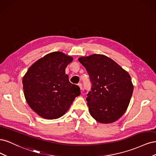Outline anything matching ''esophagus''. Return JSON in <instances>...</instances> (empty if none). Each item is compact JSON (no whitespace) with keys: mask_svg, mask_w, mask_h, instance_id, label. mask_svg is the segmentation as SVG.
<instances>
[{"mask_svg":"<svg viewBox=\"0 0 156 156\" xmlns=\"http://www.w3.org/2000/svg\"><path fill=\"white\" fill-rule=\"evenodd\" d=\"M78 86L79 87L80 89L82 90V88H83V86H82V84H81V83H79V84H78Z\"/></svg>","mask_w":156,"mask_h":156,"instance_id":"esophagus-1","label":"esophagus"}]
</instances>
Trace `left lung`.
I'll return each instance as SVG.
<instances>
[{"label": "left lung", "mask_w": 156, "mask_h": 156, "mask_svg": "<svg viewBox=\"0 0 156 156\" xmlns=\"http://www.w3.org/2000/svg\"><path fill=\"white\" fill-rule=\"evenodd\" d=\"M92 83L87 98L90 115L100 123H112L129 104L133 85L129 74L108 56L94 54L79 58Z\"/></svg>", "instance_id": "left-lung-1"}]
</instances>
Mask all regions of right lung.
Here are the masks:
<instances>
[{"instance_id": "right-lung-1", "label": "right lung", "mask_w": 156, "mask_h": 156, "mask_svg": "<svg viewBox=\"0 0 156 156\" xmlns=\"http://www.w3.org/2000/svg\"><path fill=\"white\" fill-rule=\"evenodd\" d=\"M73 60L62 52H53L36 61L23 77L28 105L45 119L63 116L81 94L80 88L69 83L65 72Z\"/></svg>"}]
</instances>
